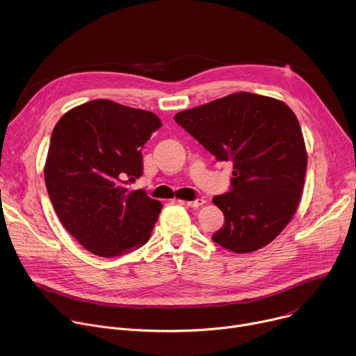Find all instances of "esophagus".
<instances>
[{
	"label": "esophagus",
	"mask_w": 356,
	"mask_h": 356,
	"mask_svg": "<svg viewBox=\"0 0 356 356\" xmlns=\"http://www.w3.org/2000/svg\"><path fill=\"white\" fill-rule=\"evenodd\" d=\"M202 204H206V200H202V198H197V200H193V201H186V206L193 207V209L201 207Z\"/></svg>",
	"instance_id": "1"
}]
</instances>
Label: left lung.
Instances as JSON below:
<instances>
[{
    "instance_id": "8db88e82",
    "label": "left lung",
    "mask_w": 356,
    "mask_h": 356,
    "mask_svg": "<svg viewBox=\"0 0 356 356\" xmlns=\"http://www.w3.org/2000/svg\"><path fill=\"white\" fill-rule=\"evenodd\" d=\"M175 121L218 162L231 161V190L216 195L225 222L213 241L235 253L272 242L301 198L307 152L294 113L282 101L235 92L177 113Z\"/></svg>"
}]
</instances>
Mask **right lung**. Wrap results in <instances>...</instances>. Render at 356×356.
I'll list each match as a JSON object with an SVG mask.
<instances>
[{
    "label": "right lung",
    "instance_id": "right-lung-1",
    "mask_svg": "<svg viewBox=\"0 0 356 356\" xmlns=\"http://www.w3.org/2000/svg\"><path fill=\"white\" fill-rule=\"evenodd\" d=\"M162 127L150 111L92 99L56 124L44 163L54 209L72 236L101 258L145 245L162 204L128 184L142 176V147Z\"/></svg>",
    "mask_w": 356,
    "mask_h": 356
}]
</instances>
